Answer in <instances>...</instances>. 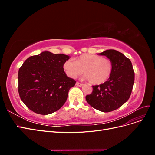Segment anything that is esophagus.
<instances>
[{"label": "esophagus", "mask_w": 155, "mask_h": 155, "mask_svg": "<svg viewBox=\"0 0 155 155\" xmlns=\"http://www.w3.org/2000/svg\"><path fill=\"white\" fill-rule=\"evenodd\" d=\"M76 85L78 87H81L83 85V83H81L79 82H76Z\"/></svg>", "instance_id": "1"}]
</instances>
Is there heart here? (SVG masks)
I'll return each mask as SVG.
<instances>
[{
	"label": "heart",
	"instance_id": "obj_1",
	"mask_svg": "<svg viewBox=\"0 0 155 155\" xmlns=\"http://www.w3.org/2000/svg\"><path fill=\"white\" fill-rule=\"evenodd\" d=\"M63 68L70 78H76L84 72V79L90 81L93 85H100L110 76L112 63L109 59L100 55L83 54L75 59L74 61L67 60L63 64Z\"/></svg>",
	"mask_w": 155,
	"mask_h": 155
}]
</instances>
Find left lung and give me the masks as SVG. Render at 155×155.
I'll list each match as a JSON object with an SVG mask.
<instances>
[{
	"label": "left lung",
	"mask_w": 155,
	"mask_h": 155,
	"mask_svg": "<svg viewBox=\"0 0 155 155\" xmlns=\"http://www.w3.org/2000/svg\"><path fill=\"white\" fill-rule=\"evenodd\" d=\"M99 55H105L112 63L110 76L105 83L92 86V92L86 96L88 104L104 112L118 109L127 101L134 81V72L129 59L118 51L107 50Z\"/></svg>",
	"instance_id": "obj_1"
}]
</instances>
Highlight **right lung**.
<instances>
[{"mask_svg":"<svg viewBox=\"0 0 155 155\" xmlns=\"http://www.w3.org/2000/svg\"><path fill=\"white\" fill-rule=\"evenodd\" d=\"M69 56L43 51L28 58L18 70V91L22 102L37 114L58 110L76 81L67 77L63 64Z\"/></svg>","mask_w":155,"mask_h":155,"instance_id":"add662e5","label":"right lung"}]
</instances>
